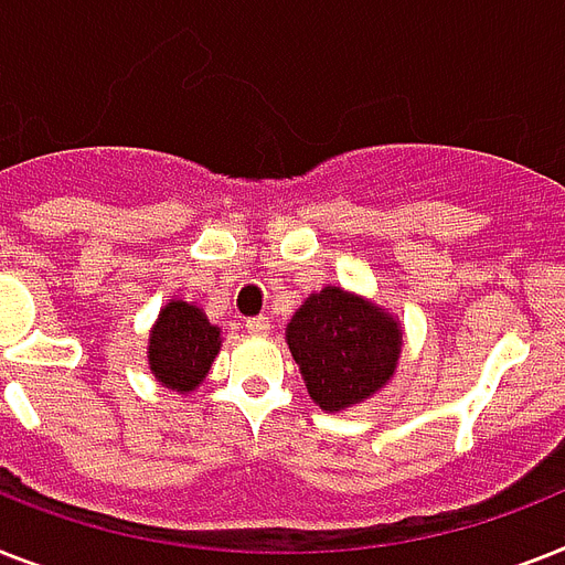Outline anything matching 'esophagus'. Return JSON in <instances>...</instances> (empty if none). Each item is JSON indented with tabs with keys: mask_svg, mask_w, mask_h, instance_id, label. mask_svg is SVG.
Returning a JSON list of instances; mask_svg holds the SVG:
<instances>
[{
	"mask_svg": "<svg viewBox=\"0 0 565 565\" xmlns=\"http://www.w3.org/2000/svg\"><path fill=\"white\" fill-rule=\"evenodd\" d=\"M246 330H249L252 337H267L269 322L264 316H252V319H246Z\"/></svg>",
	"mask_w": 565,
	"mask_h": 565,
	"instance_id": "34e87169",
	"label": "esophagus"
}]
</instances>
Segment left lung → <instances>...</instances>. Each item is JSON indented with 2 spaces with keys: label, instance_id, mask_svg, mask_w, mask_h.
Instances as JSON below:
<instances>
[{
  "label": "left lung",
  "instance_id": "1",
  "mask_svg": "<svg viewBox=\"0 0 565 565\" xmlns=\"http://www.w3.org/2000/svg\"><path fill=\"white\" fill-rule=\"evenodd\" d=\"M287 345L310 397L324 412H339L386 386L401 356V330L380 307L324 287L298 307Z\"/></svg>",
  "mask_w": 565,
  "mask_h": 565
}]
</instances>
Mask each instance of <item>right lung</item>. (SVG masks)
Wrapping results in <instances>:
<instances>
[{
  "mask_svg": "<svg viewBox=\"0 0 565 565\" xmlns=\"http://www.w3.org/2000/svg\"><path fill=\"white\" fill-rule=\"evenodd\" d=\"M217 351L220 328H214L196 305L171 301L150 333V371L168 388L191 392L203 383Z\"/></svg>",
  "mask_w": 565,
  "mask_h": 565,
  "instance_id": "1",
  "label": "right lung"
}]
</instances>
